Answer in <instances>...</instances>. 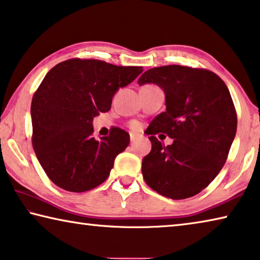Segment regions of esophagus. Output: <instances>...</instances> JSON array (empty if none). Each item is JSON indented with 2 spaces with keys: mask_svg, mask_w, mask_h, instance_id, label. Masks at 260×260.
Returning <instances> with one entry per match:
<instances>
[{
  "mask_svg": "<svg viewBox=\"0 0 260 260\" xmlns=\"http://www.w3.org/2000/svg\"><path fill=\"white\" fill-rule=\"evenodd\" d=\"M129 138H131V142L133 143L135 140H137V134H134V133H131L129 134Z\"/></svg>",
  "mask_w": 260,
  "mask_h": 260,
  "instance_id": "obj_1",
  "label": "esophagus"
}]
</instances>
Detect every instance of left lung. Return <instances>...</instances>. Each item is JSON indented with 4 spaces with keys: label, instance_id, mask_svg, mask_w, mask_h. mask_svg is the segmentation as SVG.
Masks as SVG:
<instances>
[{
    "label": "left lung",
    "instance_id": "8db88e82",
    "mask_svg": "<svg viewBox=\"0 0 260 260\" xmlns=\"http://www.w3.org/2000/svg\"><path fill=\"white\" fill-rule=\"evenodd\" d=\"M139 85L156 84L166 94V111L150 122L151 150L142 159L148 186L174 200L201 192L219 175L236 135L237 115L221 78L206 69L163 66L143 73ZM174 139L166 147L155 139Z\"/></svg>",
    "mask_w": 260,
    "mask_h": 260
}]
</instances>
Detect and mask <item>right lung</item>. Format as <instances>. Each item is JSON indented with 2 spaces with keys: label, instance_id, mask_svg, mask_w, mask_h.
Here are the masks:
<instances>
[{
  "label": "right lung",
  "instance_id": "1",
  "mask_svg": "<svg viewBox=\"0 0 260 260\" xmlns=\"http://www.w3.org/2000/svg\"><path fill=\"white\" fill-rule=\"evenodd\" d=\"M142 72V67L72 59L46 74L31 103L32 145L56 186L80 193L108 179L114 158L129 145V134L112 128L109 137L96 140L93 118L108 112L115 92Z\"/></svg>",
  "mask_w": 260,
  "mask_h": 260
}]
</instances>
